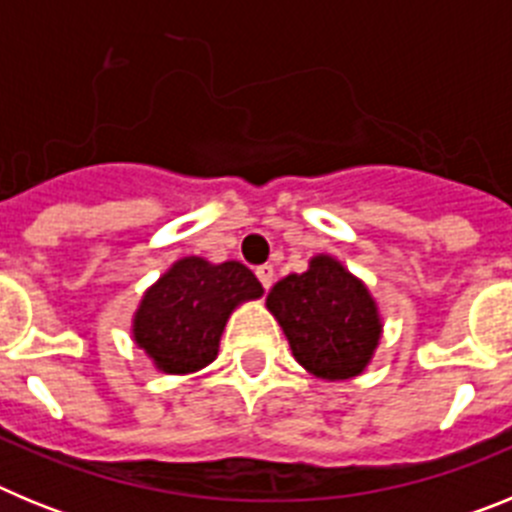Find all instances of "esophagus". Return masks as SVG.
<instances>
[{"label": "esophagus", "instance_id": "esophagus-1", "mask_svg": "<svg viewBox=\"0 0 512 512\" xmlns=\"http://www.w3.org/2000/svg\"><path fill=\"white\" fill-rule=\"evenodd\" d=\"M256 279H259L261 287H264L266 292H269L271 282H274V266H269V264L259 266V269H256Z\"/></svg>", "mask_w": 512, "mask_h": 512}]
</instances>
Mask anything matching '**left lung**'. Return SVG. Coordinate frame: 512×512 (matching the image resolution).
<instances>
[{"mask_svg": "<svg viewBox=\"0 0 512 512\" xmlns=\"http://www.w3.org/2000/svg\"><path fill=\"white\" fill-rule=\"evenodd\" d=\"M266 307L297 364L328 382L364 374L382 338V315L369 287L328 253L312 256L302 274L279 279Z\"/></svg>", "mask_w": 512, "mask_h": 512, "instance_id": "8db88e82", "label": "left lung"}]
</instances>
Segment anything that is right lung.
I'll list each match as a JSON object with an SVG mask.
<instances>
[{"label": "right lung", "mask_w": 512, "mask_h": 512, "mask_svg": "<svg viewBox=\"0 0 512 512\" xmlns=\"http://www.w3.org/2000/svg\"><path fill=\"white\" fill-rule=\"evenodd\" d=\"M264 287L241 261L184 256L146 289L133 315V341L158 372L194 374L212 364L225 323Z\"/></svg>", "instance_id": "right-lung-1"}]
</instances>
